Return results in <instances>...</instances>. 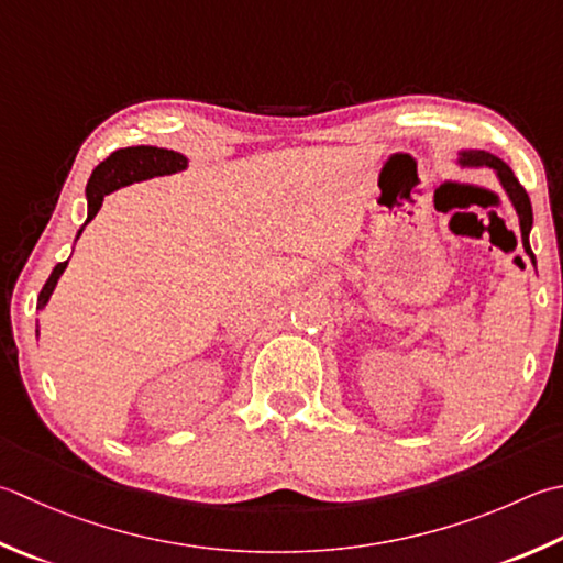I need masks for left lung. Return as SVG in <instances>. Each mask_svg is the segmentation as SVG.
Instances as JSON below:
<instances>
[{"label":"left lung","mask_w":563,"mask_h":563,"mask_svg":"<svg viewBox=\"0 0 563 563\" xmlns=\"http://www.w3.org/2000/svg\"><path fill=\"white\" fill-rule=\"evenodd\" d=\"M461 163L464 165H488V168L498 170V178L505 187V192L512 200L517 214H520V229H522V244L525 251L530 253V258L534 261V253L530 249V229H532V202H530V195H527L525 187L520 185V180L515 178V173L508 168V163H503L500 158L490 156L486 151H466L461 153Z\"/></svg>","instance_id":"obj_1"}]
</instances>
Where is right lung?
<instances>
[{
	"label": "right lung",
	"mask_w": 563,
	"mask_h": 563,
	"mask_svg": "<svg viewBox=\"0 0 563 563\" xmlns=\"http://www.w3.org/2000/svg\"><path fill=\"white\" fill-rule=\"evenodd\" d=\"M187 165V158L183 153H175L168 148H156V146H131V148H119L112 156H107L102 163L97 165L90 175V183H87V202H90V214H87V222H92V217L102 207L104 195L119 190V187L153 178V175H170L178 173ZM82 229L77 231V239H80ZM68 261L58 263L53 268L51 278L43 285L38 295V310H43L48 302L51 292L55 290V283L63 275Z\"/></svg>",
	"instance_id": "right-lung-1"
}]
</instances>
